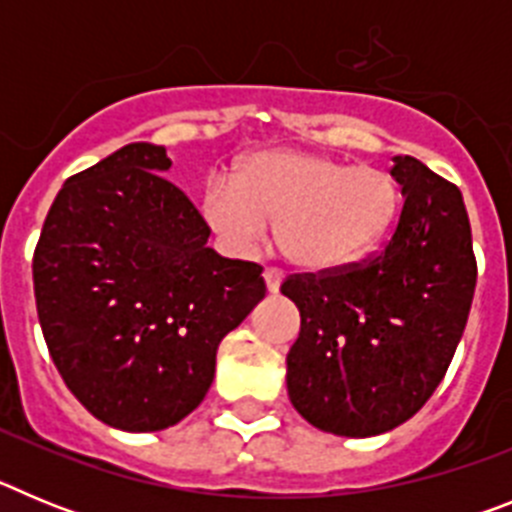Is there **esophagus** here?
Here are the masks:
<instances>
[{
  "label": "esophagus",
  "instance_id": "obj_1",
  "mask_svg": "<svg viewBox=\"0 0 512 512\" xmlns=\"http://www.w3.org/2000/svg\"><path fill=\"white\" fill-rule=\"evenodd\" d=\"M264 282H266V289H269L271 295H277L279 287H282V282H284V274L279 269H266Z\"/></svg>",
  "mask_w": 512,
  "mask_h": 512
}]
</instances>
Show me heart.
<instances>
[{"instance_id": "obj_1", "label": "heart", "mask_w": 512, "mask_h": 512, "mask_svg": "<svg viewBox=\"0 0 512 512\" xmlns=\"http://www.w3.org/2000/svg\"><path fill=\"white\" fill-rule=\"evenodd\" d=\"M402 194L395 176L320 153L261 151L235 166L233 182L212 179L202 215L235 251L264 241L271 220L292 264L333 271L364 259L395 225Z\"/></svg>"}]
</instances>
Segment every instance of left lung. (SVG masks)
Returning <instances> with one entry per match:
<instances>
[{"label": "left lung", "mask_w": 512, "mask_h": 512, "mask_svg": "<svg viewBox=\"0 0 512 512\" xmlns=\"http://www.w3.org/2000/svg\"><path fill=\"white\" fill-rule=\"evenodd\" d=\"M392 161L405 205L387 246L361 266L282 284L300 310L287 395L333 436H379L423 408L454 359L477 284L459 189L418 158Z\"/></svg>", "instance_id": "8db88e82"}]
</instances>
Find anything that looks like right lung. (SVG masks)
Instances as JSON below:
<instances>
[{
    "label": "right lung",
    "mask_w": 512,
    "mask_h": 512,
    "mask_svg": "<svg viewBox=\"0 0 512 512\" xmlns=\"http://www.w3.org/2000/svg\"><path fill=\"white\" fill-rule=\"evenodd\" d=\"M169 169L164 146L128 143L66 179L33 259L58 374L94 418L128 433L187 418L220 341L266 295L259 264L207 246L210 228Z\"/></svg>",
    "instance_id": "right-lung-1"
}]
</instances>
